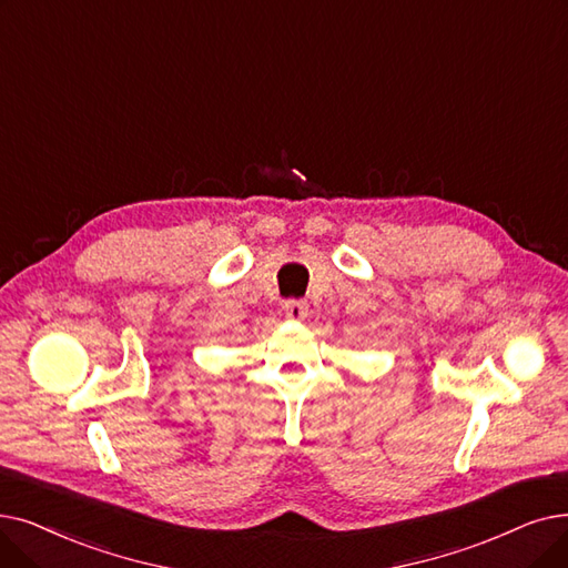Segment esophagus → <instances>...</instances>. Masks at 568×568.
<instances>
[{
	"instance_id": "esophagus-1",
	"label": "esophagus",
	"mask_w": 568,
	"mask_h": 568,
	"mask_svg": "<svg viewBox=\"0 0 568 568\" xmlns=\"http://www.w3.org/2000/svg\"><path fill=\"white\" fill-rule=\"evenodd\" d=\"M283 311L290 320H304L308 315V304L304 300H287L283 304Z\"/></svg>"
}]
</instances>
